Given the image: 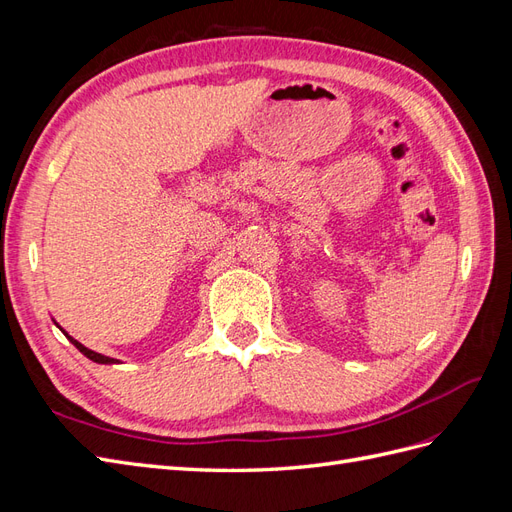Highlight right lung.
Returning a JSON list of instances; mask_svg holds the SVG:
<instances>
[{
	"mask_svg": "<svg viewBox=\"0 0 512 512\" xmlns=\"http://www.w3.org/2000/svg\"><path fill=\"white\" fill-rule=\"evenodd\" d=\"M57 324V322H55ZM57 327H59V324H57ZM61 329V327H59ZM61 333H64L68 339H70V342L76 346V348H79V352H83L85 356H87V359L89 361H94V363H100V365H113V363H119L117 359H111V356H104V354H100V352H94V350H89V348H85L81 342H76V339L74 337H70L64 329H61Z\"/></svg>",
	"mask_w": 512,
	"mask_h": 512,
	"instance_id": "1",
	"label": "right lung"
}]
</instances>
